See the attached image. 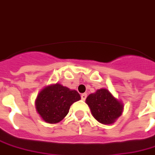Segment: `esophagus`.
Wrapping results in <instances>:
<instances>
[{
  "label": "esophagus",
  "instance_id": "obj_1",
  "mask_svg": "<svg viewBox=\"0 0 155 155\" xmlns=\"http://www.w3.org/2000/svg\"><path fill=\"white\" fill-rule=\"evenodd\" d=\"M86 98H87V94L84 93V94H81V100H82V101H85Z\"/></svg>",
  "mask_w": 155,
  "mask_h": 155
}]
</instances>
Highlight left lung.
Masks as SVG:
<instances>
[{"label": "left lung", "mask_w": 155, "mask_h": 155, "mask_svg": "<svg viewBox=\"0 0 155 155\" xmlns=\"http://www.w3.org/2000/svg\"><path fill=\"white\" fill-rule=\"evenodd\" d=\"M93 116L100 123L110 124L122 114L123 105L106 89L98 90L86 99Z\"/></svg>", "instance_id": "obj_1"}]
</instances>
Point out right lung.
Segmentation results:
<instances>
[{
	"label": "right lung",
	"instance_id": "obj_1",
	"mask_svg": "<svg viewBox=\"0 0 155 155\" xmlns=\"http://www.w3.org/2000/svg\"><path fill=\"white\" fill-rule=\"evenodd\" d=\"M81 95L61 84L47 86L40 92L35 105L42 119L50 124L60 122L66 116L71 105L80 101Z\"/></svg>",
	"mask_w": 155,
	"mask_h": 155
}]
</instances>
